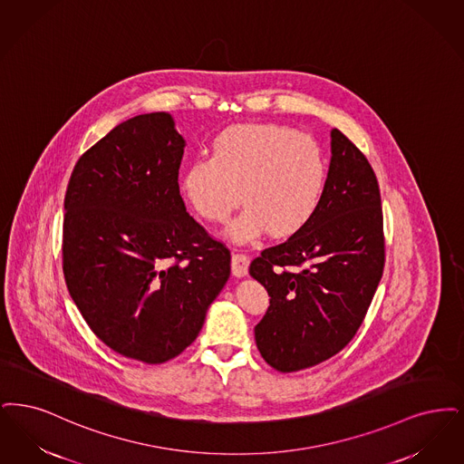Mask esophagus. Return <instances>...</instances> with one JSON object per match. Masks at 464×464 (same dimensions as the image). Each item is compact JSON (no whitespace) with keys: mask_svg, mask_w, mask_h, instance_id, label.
Returning a JSON list of instances; mask_svg holds the SVG:
<instances>
[{"mask_svg":"<svg viewBox=\"0 0 464 464\" xmlns=\"http://www.w3.org/2000/svg\"><path fill=\"white\" fill-rule=\"evenodd\" d=\"M249 268V256L244 253H234L232 255V274L236 277H244Z\"/></svg>","mask_w":464,"mask_h":464,"instance_id":"esophagus-1","label":"esophagus"}]
</instances>
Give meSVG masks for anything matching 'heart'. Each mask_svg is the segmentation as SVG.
I'll return each instance as SVG.
<instances>
[{
	"instance_id": "heart-1",
	"label": "heart",
	"mask_w": 464,
	"mask_h": 464,
	"mask_svg": "<svg viewBox=\"0 0 464 464\" xmlns=\"http://www.w3.org/2000/svg\"><path fill=\"white\" fill-rule=\"evenodd\" d=\"M327 166L319 143L279 124H236L215 140L211 156L188 164L183 192L204 220L225 222L247 204L228 228L236 241L296 234L324 198Z\"/></svg>"
}]
</instances>
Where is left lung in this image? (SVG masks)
I'll use <instances>...</instances> for the list:
<instances>
[{"instance_id":"8db88e82","label":"left lung","mask_w":464,"mask_h":464,"mask_svg":"<svg viewBox=\"0 0 464 464\" xmlns=\"http://www.w3.org/2000/svg\"><path fill=\"white\" fill-rule=\"evenodd\" d=\"M314 218L265 247L249 274L270 304L255 325L265 362L281 372L317 365L352 342L384 268L382 194L367 158L340 130Z\"/></svg>"}]
</instances>
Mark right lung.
<instances>
[{
  "label": "right lung",
  "instance_id": "add662e5",
  "mask_svg": "<svg viewBox=\"0 0 464 464\" xmlns=\"http://www.w3.org/2000/svg\"><path fill=\"white\" fill-rule=\"evenodd\" d=\"M185 140L166 112L118 124L81 156L63 199L62 268L82 319L111 350L175 359L230 277V251L185 209Z\"/></svg>",
  "mask_w": 464,
  "mask_h": 464
}]
</instances>
